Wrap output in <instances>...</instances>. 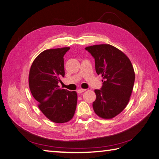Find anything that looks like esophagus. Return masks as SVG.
I'll return each mask as SVG.
<instances>
[{"instance_id":"obj_1","label":"esophagus","mask_w":159,"mask_h":159,"mask_svg":"<svg viewBox=\"0 0 159 159\" xmlns=\"http://www.w3.org/2000/svg\"><path fill=\"white\" fill-rule=\"evenodd\" d=\"M85 90H86L85 89H81V88H80V89H78V90H77V92H78V93H79V94H81L82 92H84Z\"/></svg>"}]
</instances>
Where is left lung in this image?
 <instances>
[{
  "instance_id": "8db88e82",
  "label": "left lung",
  "mask_w": 159,
  "mask_h": 159,
  "mask_svg": "<svg viewBox=\"0 0 159 159\" xmlns=\"http://www.w3.org/2000/svg\"><path fill=\"white\" fill-rule=\"evenodd\" d=\"M94 58L95 70L103 77L102 87L95 89L92 103L98 116L111 119L120 114L129 102L135 81V73L129 57L110 44L86 47Z\"/></svg>"
}]
</instances>
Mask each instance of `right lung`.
Returning a JSON list of instances; mask_svg holds the SVG:
<instances>
[{"mask_svg":"<svg viewBox=\"0 0 159 159\" xmlns=\"http://www.w3.org/2000/svg\"><path fill=\"white\" fill-rule=\"evenodd\" d=\"M70 47L53 48L42 52L31 65L29 87L39 103L38 107L48 119L56 123L72 119L77 104V94L60 88V78L65 76L64 58Z\"/></svg>","mask_w":159,"mask_h":159,"instance_id":"obj_1","label":"right lung"}]
</instances>
